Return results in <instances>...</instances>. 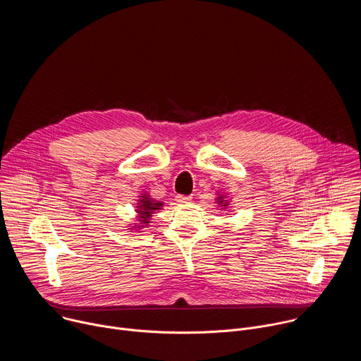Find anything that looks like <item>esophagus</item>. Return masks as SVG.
Returning <instances> with one entry per match:
<instances>
[{"label":"esophagus","instance_id":"obj_1","mask_svg":"<svg viewBox=\"0 0 361 361\" xmlns=\"http://www.w3.org/2000/svg\"><path fill=\"white\" fill-rule=\"evenodd\" d=\"M176 201H177L178 204H188V202L191 201V197H187V195H177Z\"/></svg>","mask_w":361,"mask_h":361}]
</instances>
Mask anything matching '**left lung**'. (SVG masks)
Returning a JSON list of instances; mask_svg holds the SVG:
<instances>
[{"label": "left lung", "mask_w": 361, "mask_h": 361, "mask_svg": "<svg viewBox=\"0 0 361 361\" xmlns=\"http://www.w3.org/2000/svg\"><path fill=\"white\" fill-rule=\"evenodd\" d=\"M230 200L228 195L226 192H217V197H216V204H219V207H221L223 210H228L230 209Z\"/></svg>", "instance_id": "1"}]
</instances>
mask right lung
Wrapping results in <instances>:
<instances>
[{
    "instance_id": "1",
    "label": "right lung",
    "mask_w": 361,
    "mask_h": 361,
    "mask_svg": "<svg viewBox=\"0 0 361 361\" xmlns=\"http://www.w3.org/2000/svg\"><path fill=\"white\" fill-rule=\"evenodd\" d=\"M163 201L154 200L148 191H142L141 195H138L137 204H135V221L134 224H130L128 228L130 230H142L145 227H148L152 214L159 213L160 210H163Z\"/></svg>"
}]
</instances>
